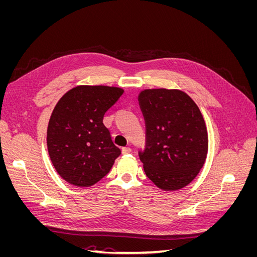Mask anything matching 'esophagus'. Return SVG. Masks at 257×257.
<instances>
[{
	"instance_id": "34e87169",
	"label": "esophagus",
	"mask_w": 257,
	"mask_h": 257,
	"mask_svg": "<svg viewBox=\"0 0 257 257\" xmlns=\"http://www.w3.org/2000/svg\"><path fill=\"white\" fill-rule=\"evenodd\" d=\"M132 151V149L130 147H123L122 148V153L123 154H127V153H130Z\"/></svg>"
}]
</instances>
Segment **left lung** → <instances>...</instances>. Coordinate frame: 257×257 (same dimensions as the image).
Returning <instances> with one entry per match:
<instances>
[{
  "label": "left lung",
  "mask_w": 257,
  "mask_h": 257,
  "mask_svg": "<svg viewBox=\"0 0 257 257\" xmlns=\"http://www.w3.org/2000/svg\"><path fill=\"white\" fill-rule=\"evenodd\" d=\"M138 100L146 122V146L138 152L145 173L162 190H180L198 175L207 158L203 114L180 90L148 89Z\"/></svg>",
  "instance_id": "obj_1"
}]
</instances>
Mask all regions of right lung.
<instances>
[{"mask_svg":"<svg viewBox=\"0 0 257 257\" xmlns=\"http://www.w3.org/2000/svg\"><path fill=\"white\" fill-rule=\"evenodd\" d=\"M123 94L121 88L78 85L60 98L47 130L49 157L65 181L80 188L104 178L121 154L104 114Z\"/></svg>","mask_w":257,"mask_h":257,"instance_id":"1","label":"right lung"}]
</instances>
